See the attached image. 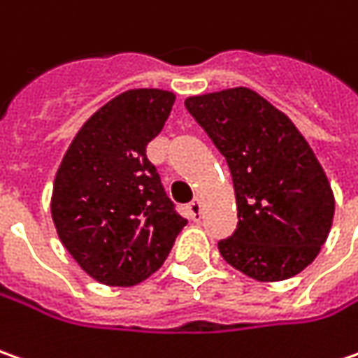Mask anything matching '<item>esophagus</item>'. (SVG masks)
I'll return each mask as SVG.
<instances>
[{
  "label": "esophagus",
  "instance_id": "esophagus-1",
  "mask_svg": "<svg viewBox=\"0 0 358 358\" xmlns=\"http://www.w3.org/2000/svg\"><path fill=\"white\" fill-rule=\"evenodd\" d=\"M188 212H190L192 220H200V216H202V202L200 200H192L188 203Z\"/></svg>",
  "mask_w": 358,
  "mask_h": 358
}]
</instances>
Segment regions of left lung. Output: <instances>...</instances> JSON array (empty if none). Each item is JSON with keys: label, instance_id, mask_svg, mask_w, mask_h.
Instances as JSON below:
<instances>
[{"label": "left lung", "instance_id": "8db88e82", "mask_svg": "<svg viewBox=\"0 0 358 358\" xmlns=\"http://www.w3.org/2000/svg\"><path fill=\"white\" fill-rule=\"evenodd\" d=\"M186 108L228 160L238 229L217 243L231 267L257 281L289 279L321 252L335 196L291 118L248 87L196 94Z\"/></svg>", "mask_w": 358, "mask_h": 358}]
</instances>
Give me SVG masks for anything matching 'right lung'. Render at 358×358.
<instances>
[{
    "instance_id": "1",
    "label": "right lung",
    "mask_w": 358,
    "mask_h": 358,
    "mask_svg": "<svg viewBox=\"0 0 358 358\" xmlns=\"http://www.w3.org/2000/svg\"><path fill=\"white\" fill-rule=\"evenodd\" d=\"M174 101L162 89L120 93L80 127L59 164L51 196L57 236L103 285L132 287L150 278L186 226L146 158Z\"/></svg>"
}]
</instances>
